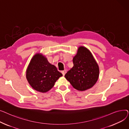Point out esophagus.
<instances>
[{
	"instance_id": "esophagus-1",
	"label": "esophagus",
	"mask_w": 129,
	"mask_h": 129,
	"mask_svg": "<svg viewBox=\"0 0 129 129\" xmlns=\"http://www.w3.org/2000/svg\"><path fill=\"white\" fill-rule=\"evenodd\" d=\"M62 74H63V75L64 76V75H65V74L66 73V70H64V71H62Z\"/></svg>"
}]
</instances>
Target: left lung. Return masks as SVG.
I'll return each instance as SVG.
<instances>
[{"label": "left lung", "mask_w": 129, "mask_h": 129, "mask_svg": "<svg viewBox=\"0 0 129 129\" xmlns=\"http://www.w3.org/2000/svg\"><path fill=\"white\" fill-rule=\"evenodd\" d=\"M73 61L74 66L65 74V78L78 90L90 88L97 82L99 74V66L91 53L80 46Z\"/></svg>", "instance_id": "1"}]
</instances>
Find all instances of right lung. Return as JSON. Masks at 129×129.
Here are the masks:
<instances>
[{
  "mask_svg": "<svg viewBox=\"0 0 129 129\" xmlns=\"http://www.w3.org/2000/svg\"><path fill=\"white\" fill-rule=\"evenodd\" d=\"M62 74L51 64L42 54H37L33 57L26 72L29 84L37 91L45 92L54 86Z\"/></svg>",
  "mask_w": 129,
  "mask_h": 129,
  "instance_id": "add662e5",
  "label": "right lung"
}]
</instances>
